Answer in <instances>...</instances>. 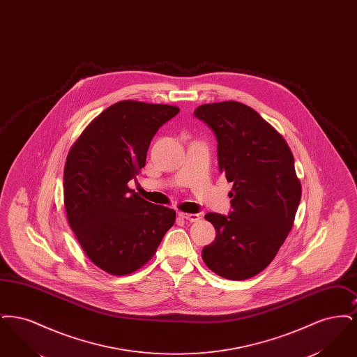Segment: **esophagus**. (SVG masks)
<instances>
[{
	"label": "esophagus",
	"instance_id": "esophagus-1",
	"mask_svg": "<svg viewBox=\"0 0 357 357\" xmlns=\"http://www.w3.org/2000/svg\"><path fill=\"white\" fill-rule=\"evenodd\" d=\"M179 217L188 222H198L201 217L198 214H187V213H179Z\"/></svg>",
	"mask_w": 357,
	"mask_h": 357
}]
</instances>
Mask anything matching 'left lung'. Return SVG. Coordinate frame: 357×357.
<instances>
[{"label":"left lung","instance_id":"8db88e82","mask_svg":"<svg viewBox=\"0 0 357 357\" xmlns=\"http://www.w3.org/2000/svg\"><path fill=\"white\" fill-rule=\"evenodd\" d=\"M194 115L214 131L220 171L233 182L230 214L204 215L217 236L202 258L223 278L248 280L272 262L293 226L301 199L294 158L282 135L242 102L202 104Z\"/></svg>","mask_w":357,"mask_h":357}]
</instances>
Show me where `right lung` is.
I'll use <instances>...</instances> for the list:
<instances>
[{
  "instance_id": "right-lung-1",
  "label": "right lung",
  "mask_w": 357,
  "mask_h": 357,
  "mask_svg": "<svg viewBox=\"0 0 357 357\" xmlns=\"http://www.w3.org/2000/svg\"><path fill=\"white\" fill-rule=\"evenodd\" d=\"M179 108L123 100L92 120L69 150L64 204L86 257L104 272L124 275L155 255L176 213L128 187L146 165L153 135Z\"/></svg>"
}]
</instances>
